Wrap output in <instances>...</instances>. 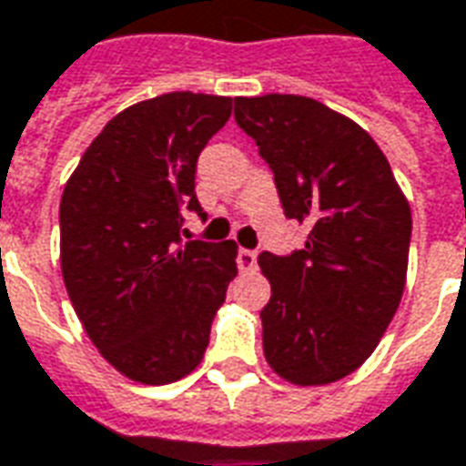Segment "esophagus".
<instances>
[{
  "label": "esophagus",
  "instance_id": "34e87169",
  "mask_svg": "<svg viewBox=\"0 0 466 466\" xmlns=\"http://www.w3.org/2000/svg\"><path fill=\"white\" fill-rule=\"evenodd\" d=\"M237 265L242 272H252L257 267V255L252 249H239V255H237Z\"/></svg>",
  "mask_w": 466,
  "mask_h": 466
}]
</instances>
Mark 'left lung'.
<instances>
[{
	"label": "left lung",
	"instance_id": "left-lung-1",
	"mask_svg": "<svg viewBox=\"0 0 466 466\" xmlns=\"http://www.w3.org/2000/svg\"><path fill=\"white\" fill-rule=\"evenodd\" d=\"M234 118L259 146L288 219L310 224L305 249L259 255L269 279L262 346L295 386L358 370L399 310L411 207L379 143L343 113L305 96L234 97Z\"/></svg>",
	"mask_w": 466,
	"mask_h": 466
}]
</instances>
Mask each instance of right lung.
Wrapping results in <instances>:
<instances>
[{
	"label": "right lung",
	"instance_id": "1",
	"mask_svg": "<svg viewBox=\"0 0 466 466\" xmlns=\"http://www.w3.org/2000/svg\"><path fill=\"white\" fill-rule=\"evenodd\" d=\"M232 97L166 93L120 110L60 201V267L97 353L126 379L166 386L197 369L237 278V244L184 242L204 146Z\"/></svg>",
	"mask_w": 466,
	"mask_h": 466
}]
</instances>
